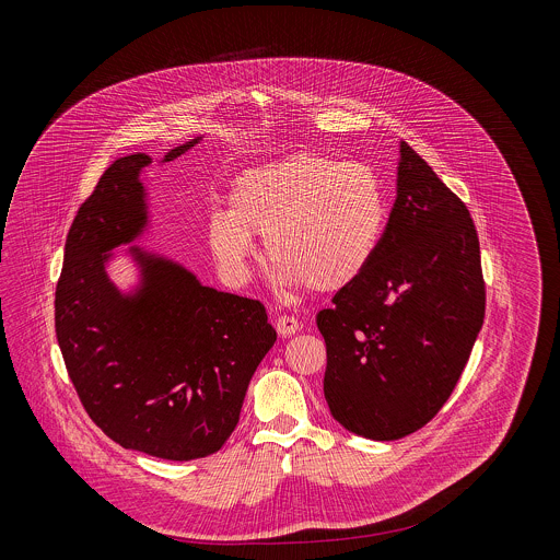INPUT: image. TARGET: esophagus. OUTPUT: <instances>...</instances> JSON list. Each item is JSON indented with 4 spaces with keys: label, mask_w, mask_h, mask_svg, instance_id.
Listing matches in <instances>:
<instances>
[{
    "label": "esophagus",
    "mask_w": 560,
    "mask_h": 560,
    "mask_svg": "<svg viewBox=\"0 0 560 560\" xmlns=\"http://www.w3.org/2000/svg\"><path fill=\"white\" fill-rule=\"evenodd\" d=\"M276 329L280 336H293L302 329V323L295 319V317H289V315H282L276 319Z\"/></svg>",
    "instance_id": "1"
}]
</instances>
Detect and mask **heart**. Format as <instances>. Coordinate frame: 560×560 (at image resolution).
Instances as JSON below:
<instances>
[{
	"label": "heart",
	"mask_w": 560,
	"mask_h": 560,
	"mask_svg": "<svg viewBox=\"0 0 560 560\" xmlns=\"http://www.w3.org/2000/svg\"><path fill=\"white\" fill-rule=\"evenodd\" d=\"M386 218L371 165L295 153L235 178L229 209L209 218V245L233 280H245L252 237H262L280 289L338 291L371 265Z\"/></svg>",
	"instance_id": "obj_1"
}]
</instances>
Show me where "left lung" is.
I'll return each instance as SVG.
<instances>
[{
    "instance_id": "left-lung-1",
    "label": "left lung",
    "mask_w": 560,
    "mask_h": 560,
    "mask_svg": "<svg viewBox=\"0 0 560 560\" xmlns=\"http://www.w3.org/2000/svg\"><path fill=\"white\" fill-rule=\"evenodd\" d=\"M399 153L397 200L371 265L317 315L329 411L380 442L418 431L442 409L485 319L468 207L409 144Z\"/></svg>"
}]
</instances>
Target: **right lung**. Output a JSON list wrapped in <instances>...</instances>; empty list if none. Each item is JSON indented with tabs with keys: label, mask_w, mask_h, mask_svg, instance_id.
<instances>
[{
	"label": "right lung",
	"mask_w": 560,
	"mask_h": 560,
	"mask_svg": "<svg viewBox=\"0 0 560 560\" xmlns=\"http://www.w3.org/2000/svg\"><path fill=\"white\" fill-rule=\"evenodd\" d=\"M198 138L172 149L176 160ZM144 153L114 161L81 205L56 287V336L92 422L116 444L170 462L218 453L247 384L276 342L265 306L202 287L185 267L133 247L142 282L122 295L109 249L147 229Z\"/></svg>",
	"instance_id": "obj_1"
}]
</instances>
